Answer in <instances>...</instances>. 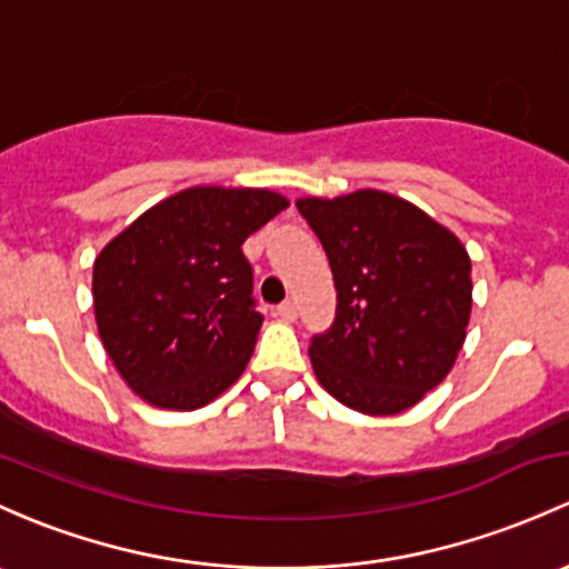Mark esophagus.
<instances>
[{
  "instance_id": "obj_1",
  "label": "esophagus",
  "mask_w": 569,
  "mask_h": 569,
  "mask_svg": "<svg viewBox=\"0 0 569 569\" xmlns=\"http://www.w3.org/2000/svg\"><path fill=\"white\" fill-rule=\"evenodd\" d=\"M274 316H278V319H283V321H295L297 319V305L291 300L280 302L278 308H274Z\"/></svg>"
}]
</instances>
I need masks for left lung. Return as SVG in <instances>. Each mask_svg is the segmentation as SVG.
Returning a JSON list of instances; mask_svg holds the SVG:
<instances>
[{"instance_id": "obj_1", "label": "left lung", "mask_w": 569, "mask_h": 569, "mask_svg": "<svg viewBox=\"0 0 569 569\" xmlns=\"http://www.w3.org/2000/svg\"><path fill=\"white\" fill-rule=\"evenodd\" d=\"M297 209L338 291L332 327L308 349L321 387L362 415L411 409L445 381L466 340L469 253L420 207L381 190L310 196Z\"/></svg>"}]
</instances>
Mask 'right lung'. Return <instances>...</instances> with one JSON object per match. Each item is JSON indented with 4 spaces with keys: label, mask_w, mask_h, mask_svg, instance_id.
<instances>
[{
    "label": "right lung",
    "mask_w": 569,
    "mask_h": 569,
    "mask_svg": "<svg viewBox=\"0 0 569 569\" xmlns=\"http://www.w3.org/2000/svg\"><path fill=\"white\" fill-rule=\"evenodd\" d=\"M286 207L261 188H188L100 250L92 272L100 340L147 403L201 409L242 376L264 321L242 242Z\"/></svg>",
    "instance_id": "obj_1"
}]
</instances>
